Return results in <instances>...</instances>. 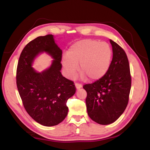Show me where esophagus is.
<instances>
[{"mask_svg": "<svg viewBox=\"0 0 150 150\" xmlns=\"http://www.w3.org/2000/svg\"><path fill=\"white\" fill-rule=\"evenodd\" d=\"M75 87H76V89H80V88H82V84L81 83H77V82H76L75 83Z\"/></svg>", "mask_w": 150, "mask_h": 150, "instance_id": "34e87169", "label": "esophagus"}]
</instances>
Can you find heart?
Masks as SVG:
<instances>
[{
    "label": "heart",
    "instance_id": "1",
    "mask_svg": "<svg viewBox=\"0 0 150 150\" xmlns=\"http://www.w3.org/2000/svg\"><path fill=\"white\" fill-rule=\"evenodd\" d=\"M112 51L109 45L96 40H83L69 47L67 56L62 58L66 74L74 77L80 64V71L89 81H96L105 75L110 68Z\"/></svg>",
    "mask_w": 150,
    "mask_h": 150
}]
</instances>
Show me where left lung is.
<instances>
[{"label":"left lung","mask_w":150,"mask_h":150,"mask_svg":"<svg viewBox=\"0 0 150 150\" xmlns=\"http://www.w3.org/2000/svg\"><path fill=\"white\" fill-rule=\"evenodd\" d=\"M113 57L109 71L102 78L83 86L87 92L88 114L100 125L114 123L128 105L132 78L127 55L119 45L110 40Z\"/></svg>","instance_id":"8db88e82"}]
</instances>
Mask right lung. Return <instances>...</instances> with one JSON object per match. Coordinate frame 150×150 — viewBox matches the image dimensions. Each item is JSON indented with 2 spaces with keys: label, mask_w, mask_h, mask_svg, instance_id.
<instances>
[{
  "label": "right lung",
  "mask_w": 150,
  "mask_h": 150,
  "mask_svg": "<svg viewBox=\"0 0 150 150\" xmlns=\"http://www.w3.org/2000/svg\"><path fill=\"white\" fill-rule=\"evenodd\" d=\"M46 51L54 59L51 67L41 73L31 67L33 59ZM62 50L52 34L32 40L21 53L16 68V86L23 105L29 116L43 126L57 125L67 117L68 100L74 95V82L62 75Z\"/></svg>",
  "instance_id": "add662e5"
}]
</instances>
